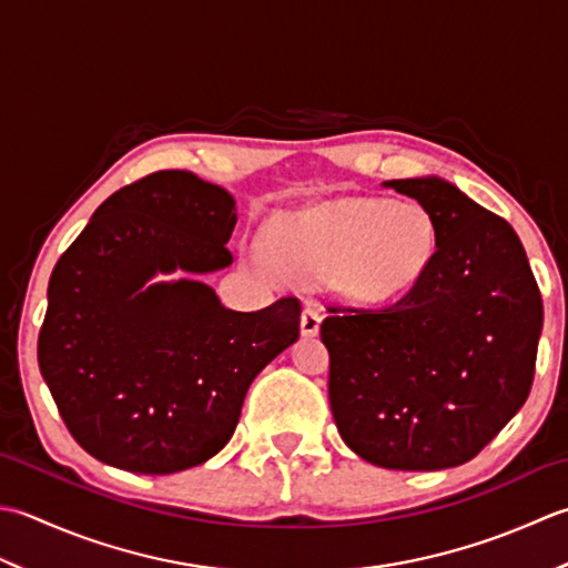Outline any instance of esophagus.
<instances>
[{"label": "esophagus", "instance_id": "34e87169", "mask_svg": "<svg viewBox=\"0 0 568 568\" xmlns=\"http://www.w3.org/2000/svg\"><path fill=\"white\" fill-rule=\"evenodd\" d=\"M321 328V308L316 304H306L304 314H301V333L304 335H316Z\"/></svg>", "mask_w": 568, "mask_h": 568}]
</instances>
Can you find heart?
<instances>
[{
  "instance_id": "heart-1",
  "label": "heart",
  "mask_w": 568,
  "mask_h": 568,
  "mask_svg": "<svg viewBox=\"0 0 568 568\" xmlns=\"http://www.w3.org/2000/svg\"><path fill=\"white\" fill-rule=\"evenodd\" d=\"M272 252L254 245V272L328 282L355 301H387L407 294L432 270L438 223L416 201L338 199L286 213L272 225Z\"/></svg>"
}]
</instances>
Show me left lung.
<instances>
[{
    "label": "left lung",
    "mask_w": 568,
    "mask_h": 568,
    "mask_svg": "<svg viewBox=\"0 0 568 568\" xmlns=\"http://www.w3.org/2000/svg\"><path fill=\"white\" fill-rule=\"evenodd\" d=\"M426 205L438 252L385 308L328 306V399L343 442L392 470L476 458L527 402L541 294L513 225L438 176L385 181Z\"/></svg>",
    "instance_id": "left-lung-1"
}]
</instances>
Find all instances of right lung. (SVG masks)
Here are the masks:
<instances>
[{"instance_id":"1","label":"right lung","mask_w":568,"mask_h":568,"mask_svg":"<svg viewBox=\"0 0 568 568\" xmlns=\"http://www.w3.org/2000/svg\"><path fill=\"white\" fill-rule=\"evenodd\" d=\"M235 199L191 171L112 193L55 262L39 367L68 432L108 466L169 476L235 434L252 379L298 341L301 304L225 308L199 280L233 264ZM186 271L173 283L156 273Z\"/></svg>"}]
</instances>
